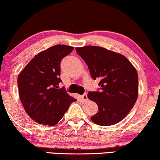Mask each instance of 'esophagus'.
I'll use <instances>...</instances> for the list:
<instances>
[{
    "label": "esophagus",
    "instance_id": "esophagus-1",
    "mask_svg": "<svg viewBox=\"0 0 160 160\" xmlns=\"http://www.w3.org/2000/svg\"><path fill=\"white\" fill-rule=\"evenodd\" d=\"M81 98L82 99L83 102H87L88 100V97H87V93H84V94H82V95L81 96Z\"/></svg>",
    "mask_w": 160,
    "mask_h": 160
}]
</instances>
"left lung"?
I'll list each match as a JSON object with an SVG mask.
<instances>
[{"instance_id": "1", "label": "left lung", "mask_w": 160, "mask_h": 160, "mask_svg": "<svg viewBox=\"0 0 160 160\" xmlns=\"http://www.w3.org/2000/svg\"><path fill=\"white\" fill-rule=\"evenodd\" d=\"M94 80L99 78V90L89 92L88 98L98 105L91 117L94 123L108 126L128 114L138 97L137 71L126 57L97 46L76 48Z\"/></svg>"}]
</instances>
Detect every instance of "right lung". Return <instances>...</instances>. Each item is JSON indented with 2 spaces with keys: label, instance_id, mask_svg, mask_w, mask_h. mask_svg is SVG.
I'll return each mask as SVG.
<instances>
[{
  "label": "right lung",
  "instance_id": "add662e5",
  "mask_svg": "<svg viewBox=\"0 0 160 160\" xmlns=\"http://www.w3.org/2000/svg\"><path fill=\"white\" fill-rule=\"evenodd\" d=\"M73 50L65 45L52 46L36 55L18 76L21 102L29 117L38 123L55 126L76 101L64 87L58 89L62 82L61 61Z\"/></svg>",
  "mask_w": 160,
  "mask_h": 160
}]
</instances>
